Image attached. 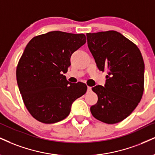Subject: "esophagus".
<instances>
[{"instance_id":"obj_1","label":"esophagus","mask_w":155,"mask_h":155,"mask_svg":"<svg viewBox=\"0 0 155 155\" xmlns=\"http://www.w3.org/2000/svg\"><path fill=\"white\" fill-rule=\"evenodd\" d=\"M87 91H88V92H90V91H92V87H87Z\"/></svg>"}]
</instances>
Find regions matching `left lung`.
Listing matches in <instances>:
<instances>
[{
  "mask_svg": "<svg viewBox=\"0 0 155 155\" xmlns=\"http://www.w3.org/2000/svg\"><path fill=\"white\" fill-rule=\"evenodd\" d=\"M87 38L99 70L107 71L105 86L92 88L98 101L90 111L102 122L117 124L131 114L142 97V55L135 44L116 31L87 33Z\"/></svg>",
  "mask_w": 155,
  "mask_h": 155,
  "instance_id": "left-lung-1",
  "label": "left lung"
}]
</instances>
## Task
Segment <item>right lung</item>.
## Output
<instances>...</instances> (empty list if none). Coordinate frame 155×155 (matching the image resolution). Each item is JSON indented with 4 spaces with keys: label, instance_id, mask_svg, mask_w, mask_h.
Segmentation results:
<instances>
[{
    "label": "right lung",
    "instance_id": "1",
    "mask_svg": "<svg viewBox=\"0 0 155 155\" xmlns=\"http://www.w3.org/2000/svg\"><path fill=\"white\" fill-rule=\"evenodd\" d=\"M86 42L84 34L53 31L33 37L16 68V80L26 107L44 124H54L69 115L71 105L87 92L82 82L70 83L63 74L71 56Z\"/></svg>",
    "mask_w": 155,
    "mask_h": 155
}]
</instances>
